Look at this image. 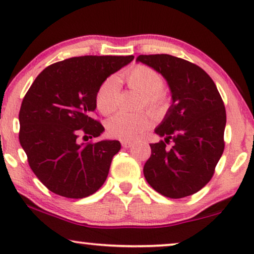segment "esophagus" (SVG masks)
I'll return each mask as SVG.
<instances>
[{"instance_id": "obj_1", "label": "esophagus", "mask_w": 254, "mask_h": 254, "mask_svg": "<svg viewBox=\"0 0 254 254\" xmlns=\"http://www.w3.org/2000/svg\"><path fill=\"white\" fill-rule=\"evenodd\" d=\"M121 144H123L124 148H131L134 145L133 142H129V141H121Z\"/></svg>"}]
</instances>
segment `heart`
Instances as JSON below:
<instances>
[{"label": "heart", "mask_w": 254, "mask_h": 254, "mask_svg": "<svg viewBox=\"0 0 254 254\" xmlns=\"http://www.w3.org/2000/svg\"><path fill=\"white\" fill-rule=\"evenodd\" d=\"M127 85L142 95V105L158 113L168 104V95L163 90V77L158 71L148 65L137 64L124 74ZM120 82L116 76L107 77L99 85L96 93V105L99 112L111 114L118 107ZM150 126V119L145 114L117 113L106 124L107 133L123 141H133Z\"/></svg>", "instance_id": "obj_1"}]
</instances>
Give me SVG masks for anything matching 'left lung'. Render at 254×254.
Wrapping results in <instances>:
<instances>
[{
    "mask_svg": "<svg viewBox=\"0 0 254 254\" xmlns=\"http://www.w3.org/2000/svg\"><path fill=\"white\" fill-rule=\"evenodd\" d=\"M166 79L172 104L155 133L164 141L151 143L143 175L156 192L180 199L199 190L214 175L224 150L227 114L220 92L199 65L169 54L138 55ZM171 139L173 147L166 144Z\"/></svg>",
    "mask_w": 254,
    "mask_h": 254,
    "instance_id": "1",
    "label": "left lung"
}]
</instances>
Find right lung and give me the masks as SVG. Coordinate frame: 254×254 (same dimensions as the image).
<instances>
[{
    "mask_svg": "<svg viewBox=\"0 0 254 254\" xmlns=\"http://www.w3.org/2000/svg\"><path fill=\"white\" fill-rule=\"evenodd\" d=\"M133 59L70 58L48 65L34 79L20 106L19 142L30 168L51 192L82 199L105 183L120 142L79 143L77 138L98 137L105 130L92 118L97 90Z\"/></svg>",
    "mask_w": 254,
    "mask_h": 254,
    "instance_id": "obj_1",
    "label": "right lung"
}]
</instances>
